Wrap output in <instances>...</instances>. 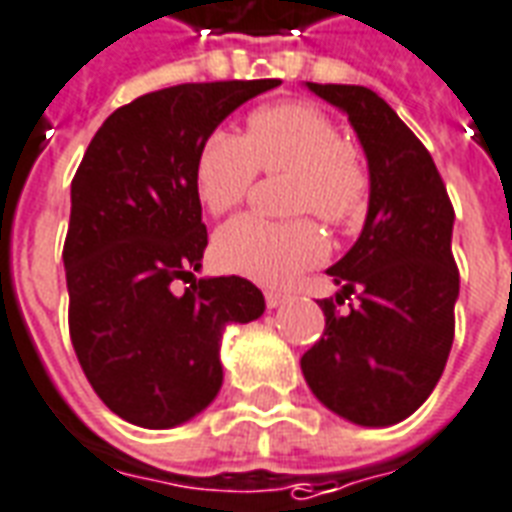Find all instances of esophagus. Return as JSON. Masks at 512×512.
<instances>
[{"label": "esophagus", "instance_id": "34e87169", "mask_svg": "<svg viewBox=\"0 0 512 512\" xmlns=\"http://www.w3.org/2000/svg\"><path fill=\"white\" fill-rule=\"evenodd\" d=\"M264 302H267L270 310H275V307H280L286 302V294H280V291H267V294H264Z\"/></svg>", "mask_w": 512, "mask_h": 512}]
</instances>
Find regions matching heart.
<instances>
[{
    "mask_svg": "<svg viewBox=\"0 0 512 512\" xmlns=\"http://www.w3.org/2000/svg\"><path fill=\"white\" fill-rule=\"evenodd\" d=\"M291 172V210L329 224H353L370 197L364 161L345 145L332 118L305 102L261 107L248 115L245 134L215 129L194 159V188L213 215L248 197L256 172ZM218 267L267 286H286L326 256V237L310 218L264 221L240 215L215 234Z\"/></svg>",
    "mask_w": 512,
    "mask_h": 512,
    "instance_id": "1",
    "label": "heart"
}]
</instances>
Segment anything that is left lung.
Instances as JSON below:
<instances>
[{"label": "left lung", "mask_w": 512, "mask_h": 512, "mask_svg": "<svg viewBox=\"0 0 512 512\" xmlns=\"http://www.w3.org/2000/svg\"><path fill=\"white\" fill-rule=\"evenodd\" d=\"M305 86L348 115L370 167V207L359 240L326 270L340 291L321 302L324 337L299 361L302 375L345 421L399 424L432 394L453 345V205L429 151L375 91ZM351 293L357 302L340 314Z\"/></svg>", "instance_id": "obj_1"}]
</instances>
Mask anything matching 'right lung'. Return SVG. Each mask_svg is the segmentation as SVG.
<instances>
[{"mask_svg":"<svg viewBox=\"0 0 512 512\" xmlns=\"http://www.w3.org/2000/svg\"><path fill=\"white\" fill-rule=\"evenodd\" d=\"M280 80L183 83L99 126L72 180L64 270L69 337L99 399L145 429L199 416L221 391L229 324L264 313L251 280L194 278L207 229L194 188L202 140ZM178 279L192 286L180 295Z\"/></svg>","mask_w":512,"mask_h":512,"instance_id":"1","label":"right lung"}]
</instances>
